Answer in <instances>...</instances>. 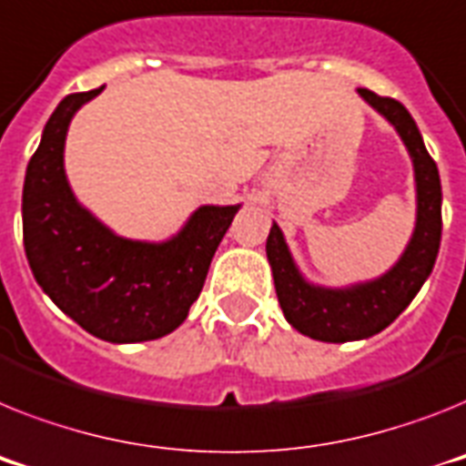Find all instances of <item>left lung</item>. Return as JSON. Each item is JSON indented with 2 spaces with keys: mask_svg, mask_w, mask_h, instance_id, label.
I'll return each mask as SVG.
<instances>
[{
  "mask_svg": "<svg viewBox=\"0 0 466 466\" xmlns=\"http://www.w3.org/2000/svg\"><path fill=\"white\" fill-rule=\"evenodd\" d=\"M358 94L396 127L408 147L414 166V182H417V222L408 248L386 275L346 289L315 287L303 279L289 253L284 234L277 222L272 225L265 251H268L284 318L300 334L327 343L358 341L386 329L412 303L426 277L431 275L439 256L441 227H443L439 167L426 151L424 139L408 108L400 101L379 96L370 89L360 87Z\"/></svg>",
  "mask_w": 466,
  "mask_h": 466,
  "instance_id": "8db88e82",
  "label": "left lung"
}]
</instances>
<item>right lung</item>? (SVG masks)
I'll list each match as a JSON object with an SVG mask.
<instances>
[{
  "mask_svg": "<svg viewBox=\"0 0 466 466\" xmlns=\"http://www.w3.org/2000/svg\"><path fill=\"white\" fill-rule=\"evenodd\" d=\"M104 87L68 94L46 120L23 185V246L42 291L111 343L154 341L185 322L239 206H201L173 239H123L82 208L64 170L68 125Z\"/></svg>",
  "mask_w": 466,
  "mask_h": 466,
  "instance_id": "add662e5",
  "label": "right lung"
}]
</instances>
